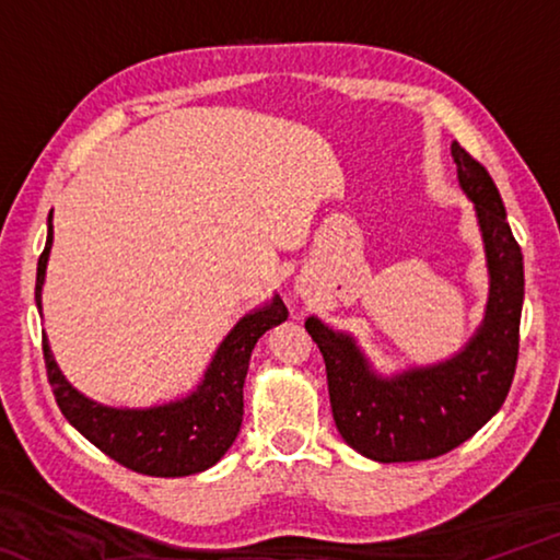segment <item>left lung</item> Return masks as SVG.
<instances>
[{"instance_id":"1","label":"left lung","mask_w":560,"mask_h":560,"mask_svg":"<svg viewBox=\"0 0 560 560\" xmlns=\"http://www.w3.org/2000/svg\"><path fill=\"white\" fill-rule=\"evenodd\" d=\"M464 192L477 207L487 244L491 291L485 326L447 363L383 381L353 340L308 318L306 330L324 355L330 410L350 447L375 462L434 459L477 434L504 405L518 360L524 306V254L487 167L452 145Z\"/></svg>"}]
</instances>
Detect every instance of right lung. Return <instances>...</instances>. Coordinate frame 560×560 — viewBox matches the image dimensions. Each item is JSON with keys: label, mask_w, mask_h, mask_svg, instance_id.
<instances>
[{"label": "right lung", "mask_w": 560, "mask_h": 560, "mask_svg": "<svg viewBox=\"0 0 560 560\" xmlns=\"http://www.w3.org/2000/svg\"><path fill=\"white\" fill-rule=\"evenodd\" d=\"M51 240L54 224L49 214V236L36 267L34 289L39 314ZM287 316L289 311L279 296L271 301V306L244 316L217 350L202 385L185 400L153 410H113L75 393L63 381L42 334L46 377L66 420L110 459L148 477H189L210 469L232 447L242 428V387L249 371L252 350L271 326H279Z\"/></svg>", "instance_id": "right-lung-1"}]
</instances>
